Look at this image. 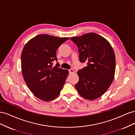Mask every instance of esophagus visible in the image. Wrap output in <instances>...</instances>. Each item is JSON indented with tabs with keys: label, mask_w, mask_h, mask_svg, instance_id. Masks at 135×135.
Here are the masks:
<instances>
[{
	"label": "esophagus",
	"mask_w": 135,
	"mask_h": 135,
	"mask_svg": "<svg viewBox=\"0 0 135 135\" xmlns=\"http://www.w3.org/2000/svg\"><path fill=\"white\" fill-rule=\"evenodd\" d=\"M69 73H70V74H71V73H74V70H73V69H70V70H69Z\"/></svg>",
	"instance_id": "34e87169"
}]
</instances>
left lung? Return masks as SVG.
Listing matches in <instances>:
<instances>
[{"label": "left lung", "instance_id": "1", "mask_svg": "<svg viewBox=\"0 0 135 135\" xmlns=\"http://www.w3.org/2000/svg\"><path fill=\"white\" fill-rule=\"evenodd\" d=\"M70 39L78 48L79 61L87 66L79 70L75 87L84 99L101 97L112 84L115 71V56L111 44L103 36L89 32Z\"/></svg>", "mask_w": 135, "mask_h": 135}]
</instances>
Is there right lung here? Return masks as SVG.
Here are the masks:
<instances>
[{"label":"right lung","mask_w":135,"mask_h":135,"mask_svg":"<svg viewBox=\"0 0 135 135\" xmlns=\"http://www.w3.org/2000/svg\"><path fill=\"white\" fill-rule=\"evenodd\" d=\"M69 38H59L40 34L28 41L21 54V70L28 88L40 100L50 101L56 99L62 89L69 74L59 68L56 51Z\"/></svg>","instance_id":"obj_1"}]
</instances>
